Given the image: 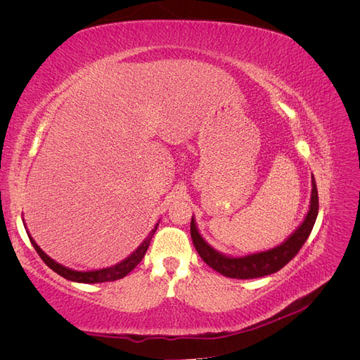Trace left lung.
<instances>
[{"label": "left lung", "mask_w": 360, "mask_h": 360, "mask_svg": "<svg viewBox=\"0 0 360 360\" xmlns=\"http://www.w3.org/2000/svg\"><path fill=\"white\" fill-rule=\"evenodd\" d=\"M317 214H319V192H317V184H315V179L312 177V197H311L309 212L307 217H304L303 224L291 234L288 240L278 248L264 250V252L242 257V258L225 257L219 252H216L210 245H207L204 242V238L197 230L193 217L191 221V237H192L195 249H197V252L204 259V263L209 264L216 271H219L221 275L228 278H237V279H254V278H261V276L275 274V271L281 270L297 255L300 248L304 245V242L308 240V237L314 228L315 219H317Z\"/></svg>", "instance_id": "left-lung-1"}]
</instances>
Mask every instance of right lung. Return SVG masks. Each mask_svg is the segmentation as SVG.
<instances>
[{
	"label": "right lung",
	"instance_id": "right-lung-1",
	"mask_svg": "<svg viewBox=\"0 0 360 360\" xmlns=\"http://www.w3.org/2000/svg\"><path fill=\"white\" fill-rule=\"evenodd\" d=\"M156 228H158V225L155 226V230L151 231L150 236L143 242V245H141L129 258H126L123 263H120V264H117L114 267H110V269H102V270H94V271H76V270L68 269V267H64V266L56 263V261L51 259L45 252H43V250L37 246V243L32 240L31 236H28V237H30L31 245L34 246V249L37 250V254L40 255V258L45 261V264L48 267H51L53 271H56V274L61 275L63 278H66L69 281L84 282V284H96V282H111V281L122 279L129 274V271H132L139 264V261L144 258L151 237H153V234L156 231Z\"/></svg>",
	"mask_w": 360,
	"mask_h": 360
}]
</instances>
